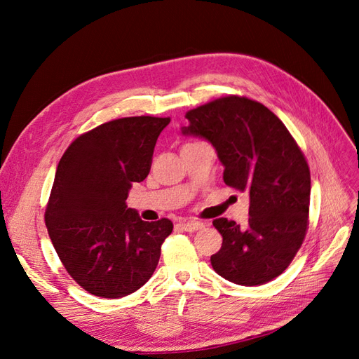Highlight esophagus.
I'll use <instances>...</instances> for the list:
<instances>
[{
	"mask_svg": "<svg viewBox=\"0 0 359 359\" xmlns=\"http://www.w3.org/2000/svg\"><path fill=\"white\" fill-rule=\"evenodd\" d=\"M177 226H180L181 229L186 231V232H196V231L202 229L203 223L202 222H186V223H180Z\"/></svg>",
	"mask_w": 359,
	"mask_h": 359,
	"instance_id": "obj_1",
	"label": "esophagus"
}]
</instances>
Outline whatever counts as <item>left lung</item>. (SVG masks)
Listing matches in <instances>:
<instances>
[{"mask_svg": "<svg viewBox=\"0 0 359 359\" xmlns=\"http://www.w3.org/2000/svg\"><path fill=\"white\" fill-rule=\"evenodd\" d=\"M184 136L214 147L223 180L250 198L247 227L215 219L223 236L214 271L241 286L268 283L289 266L309 226L310 169L278 116L262 103L229 95L191 109Z\"/></svg>", "mask_w": 359, "mask_h": 359, "instance_id": "1", "label": "left lung"}]
</instances>
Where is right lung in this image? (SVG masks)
Here are the masks:
<instances>
[{
	"label": "right lung",
	"instance_id": "add662e5",
	"mask_svg": "<svg viewBox=\"0 0 359 359\" xmlns=\"http://www.w3.org/2000/svg\"><path fill=\"white\" fill-rule=\"evenodd\" d=\"M170 118H119L72 142L61 157L45 212L64 268L86 292L121 298L153 276L173 224L144 222L126 199L151 169Z\"/></svg>",
	"mask_w": 359,
	"mask_h": 359
}]
</instances>
